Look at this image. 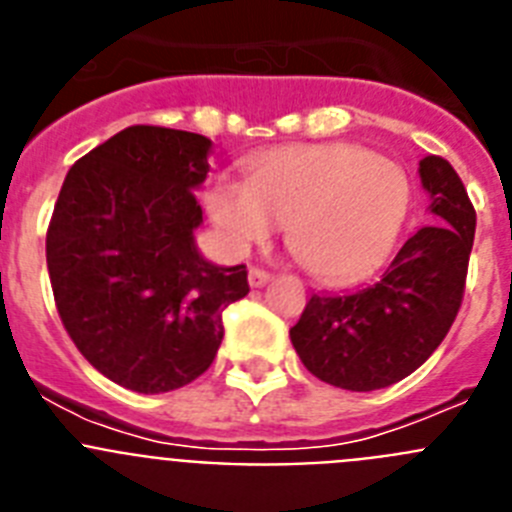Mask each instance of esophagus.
<instances>
[{
    "label": "esophagus",
    "mask_w": 512,
    "mask_h": 512,
    "mask_svg": "<svg viewBox=\"0 0 512 512\" xmlns=\"http://www.w3.org/2000/svg\"><path fill=\"white\" fill-rule=\"evenodd\" d=\"M269 282H271L269 271H264V269H251V271H248V284H251L253 289L264 287V284H269Z\"/></svg>",
    "instance_id": "1"
}]
</instances>
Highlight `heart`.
Here are the masks:
<instances>
[{
  "instance_id": "b5f03b06",
  "label": "heart",
  "mask_w": 512,
  "mask_h": 512,
  "mask_svg": "<svg viewBox=\"0 0 512 512\" xmlns=\"http://www.w3.org/2000/svg\"><path fill=\"white\" fill-rule=\"evenodd\" d=\"M207 210L235 251L264 241L277 223L310 274L346 279L395 243L410 179L400 164L354 143L277 148L253 158L246 184L217 176Z\"/></svg>"
}]
</instances>
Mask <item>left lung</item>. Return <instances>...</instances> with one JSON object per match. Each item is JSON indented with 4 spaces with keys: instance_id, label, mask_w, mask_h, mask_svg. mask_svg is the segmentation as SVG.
<instances>
[{
    "instance_id": "1",
    "label": "left lung",
    "mask_w": 512,
    "mask_h": 512,
    "mask_svg": "<svg viewBox=\"0 0 512 512\" xmlns=\"http://www.w3.org/2000/svg\"><path fill=\"white\" fill-rule=\"evenodd\" d=\"M433 223L410 235L377 282L354 292L312 295L289 338L323 382L372 392L413 374L441 346L456 320L477 215L454 166L420 161Z\"/></svg>"
}]
</instances>
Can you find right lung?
<instances>
[{
    "mask_svg": "<svg viewBox=\"0 0 512 512\" xmlns=\"http://www.w3.org/2000/svg\"><path fill=\"white\" fill-rule=\"evenodd\" d=\"M210 151L187 130H120L71 166L45 235L66 333L97 372L143 395L205 374L223 310L248 295L246 266L210 264L194 246Z\"/></svg>",
    "mask_w": 512,
    "mask_h": 512,
    "instance_id": "obj_1",
    "label": "right lung"
}]
</instances>
